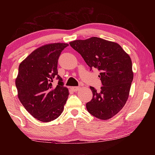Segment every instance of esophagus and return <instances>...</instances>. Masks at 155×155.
I'll return each instance as SVG.
<instances>
[{
	"label": "esophagus",
	"instance_id": "1",
	"mask_svg": "<svg viewBox=\"0 0 155 155\" xmlns=\"http://www.w3.org/2000/svg\"><path fill=\"white\" fill-rule=\"evenodd\" d=\"M71 89H72L73 91H75V92H76V91H78V90H79L80 89H81V87H72Z\"/></svg>",
	"mask_w": 155,
	"mask_h": 155
}]
</instances>
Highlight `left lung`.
Here are the masks:
<instances>
[{"instance_id": "1", "label": "left lung", "mask_w": 155, "mask_h": 155, "mask_svg": "<svg viewBox=\"0 0 155 155\" xmlns=\"http://www.w3.org/2000/svg\"><path fill=\"white\" fill-rule=\"evenodd\" d=\"M90 68H97L103 86L98 92L90 87L93 94L86 104L88 112L101 120L111 118L127 103L133 79L130 56L118 44L92 37L87 40L70 42Z\"/></svg>"}]
</instances>
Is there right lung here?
Returning a JSON list of instances; mask_svg holds the SVG:
<instances>
[{"mask_svg": "<svg viewBox=\"0 0 155 155\" xmlns=\"http://www.w3.org/2000/svg\"><path fill=\"white\" fill-rule=\"evenodd\" d=\"M68 44L53 43L35 49L20 63L15 86L20 103L38 120L48 122L57 119L64 111L69 95L58 75V59ZM54 79L59 81L56 87Z\"/></svg>", "mask_w": 155, "mask_h": 155, "instance_id": "add662e5", "label": "right lung"}]
</instances>
